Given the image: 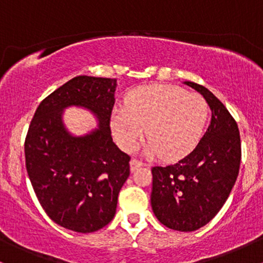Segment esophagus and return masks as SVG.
<instances>
[{
    "instance_id": "esophagus-1",
    "label": "esophagus",
    "mask_w": 263,
    "mask_h": 263,
    "mask_svg": "<svg viewBox=\"0 0 263 263\" xmlns=\"http://www.w3.org/2000/svg\"><path fill=\"white\" fill-rule=\"evenodd\" d=\"M143 165H144V163H143V162L138 161V159H136V158L131 159V162H129V167H131V171H132V172L137 170V168L143 167Z\"/></svg>"
}]
</instances>
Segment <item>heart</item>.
<instances>
[{
  "label": "heart",
  "instance_id": "b5f03b06",
  "mask_svg": "<svg viewBox=\"0 0 263 263\" xmlns=\"http://www.w3.org/2000/svg\"><path fill=\"white\" fill-rule=\"evenodd\" d=\"M206 117V102L200 95L174 85L153 84L126 95L125 107H115L111 112V128L125 151L135 148L146 128L147 153L178 161L200 141Z\"/></svg>",
  "mask_w": 263,
  "mask_h": 263
}]
</instances>
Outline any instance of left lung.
<instances>
[{
  "mask_svg": "<svg viewBox=\"0 0 263 263\" xmlns=\"http://www.w3.org/2000/svg\"><path fill=\"white\" fill-rule=\"evenodd\" d=\"M184 84L203 95L211 121L188 156L152 168L151 205L163 225L188 232L206 225L230 195L240 170L241 140L236 121L213 92L193 81Z\"/></svg>",
  "mask_w": 263,
  "mask_h": 263,
  "instance_id": "obj_1",
  "label": "left lung"
}]
</instances>
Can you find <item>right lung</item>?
Segmentation results:
<instances>
[{
    "mask_svg": "<svg viewBox=\"0 0 263 263\" xmlns=\"http://www.w3.org/2000/svg\"><path fill=\"white\" fill-rule=\"evenodd\" d=\"M116 79L80 75L39 104L25 141L26 168L47 215L68 230L93 232L116 213L129 176L131 157L112 142L110 129ZM68 106L90 109L99 128L71 136L61 121Z\"/></svg>",
    "mask_w": 263,
    "mask_h": 263,
    "instance_id": "add662e5",
    "label": "right lung"
}]
</instances>
